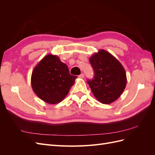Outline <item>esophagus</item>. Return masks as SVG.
I'll use <instances>...</instances> for the list:
<instances>
[{
  "label": "esophagus",
  "instance_id": "34e87169",
  "mask_svg": "<svg viewBox=\"0 0 155 155\" xmlns=\"http://www.w3.org/2000/svg\"><path fill=\"white\" fill-rule=\"evenodd\" d=\"M78 77H79V78L82 79V78H84V74H81L80 75H79V76Z\"/></svg>",
  "mask_w": 155,
  "mask_h": 155
}]
</instances>
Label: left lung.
<instances>
[{"mask_svg":"<svg viewBox=\"0 0 155 155\" xmlns=\"http://www.w3.org/2000/svg\"><path fill=\"white\" fill-rule=\"evenodd\" d=\"M94 77L87 80L94 96L104 104H110L123 93L127 84L125 70L119 61L105 50L89 59Z\"/></svg>","mask_w":155,"mask_h":155,"instance_id":"left-lung-1","label":"left lung"}]
</instances>
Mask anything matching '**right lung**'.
Masks as SVG:
<instances>
[{"label":"right lung","mask_w":155,"mask_h":155,"mask_svg":"<svg viewBox=\"0 0 155 155\" xmlns=\"http://www.w3.org/2000/svg\"><path fill=\"white\" fill-rule=\"evenodd\" d=\"M77 76L70 74L67 65L55 55L48 54L33 70L31 84L41 100L49 104L61 101L68 94Z\"/></svg>","instance_id":"obj_1"}]
</instances>
